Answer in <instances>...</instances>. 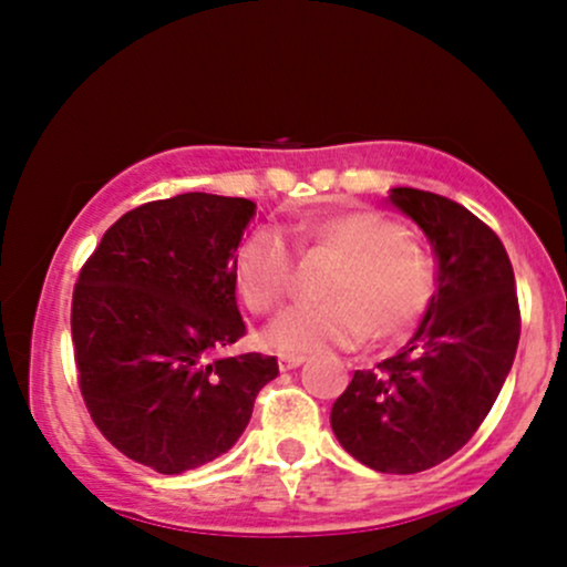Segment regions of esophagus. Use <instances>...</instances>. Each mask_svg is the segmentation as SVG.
<instances>
[{
  "label": "esophagus",
  "instance_id": "esophagus-1",
  "mask_svg": "<svg viewBox=\"0 0 567 567\" xmlns=\"http://www.w3.org/2000/svg\"><path fill=\"white\" fill-rule=\"evenodd\" d=\"M306 357L303 354H279V368L282 370H292L298 365H303Z\"/></svg>",
  "mask_w": 567,
  "mask_h": 567
}]
</instances>
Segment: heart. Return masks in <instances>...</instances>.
Instances as JSON below:
<instances>
[{"label":"heart","instance_id":"obj_1","mask_svg":"<svg viewBox=\"0 0 567 567\" xmlns=\"http://www.w3.org/2000/svg\"><path fill=\"white\" fill-rule=\"evenodd\" d=\"M301 250L338 258L324 282L328 301L298 303L266 330V343L285 354L322 347H357L408 336L437 292V256L410 237L400 220L379 210H351L298 226ZM239 298L252 315H269L296 288V256L282 234L261 226L234 256Z\"/></svg>","mask_w":567,"mask_h":567}]
</instances>
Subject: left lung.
<instances>
[{
  "mask_svg": "<svg viewBox=\"0 0 567 567\" xmlns=\"http://www.w3.org/2000/svg\"><path fill=\"white\" fill-rule=\"evenodd\" d=\"M432 239L434 301L413 341L354 379L330 410L343 451L386 474L432 470L474 437L517 354L519 303L498 234L458 202L392 188Z\"/></svg>",
  "mask_w": 567,
  "mask_h": 567,
  "instance_id": "left-lung-1",
  "label": "left lung"
}]
</instances>
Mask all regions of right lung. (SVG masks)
<instances>
[{"label":"right lung","mask_w":567,"mask_h":567,"mask_svg":"<svg viewBox=\"0 0 567 567\" xmlns=\"http://www.w3.org/2000/svg\"><path fill=\"white\" fill-rule=\"evenodd\" d=\"M256 205L178 194L109 226L71 298L76 381L90 419L120 453L181 474L226 453L277 357H220L245 336L234 252Z\"/></svg>","instance_id":"obj_1"}]
</instances>
